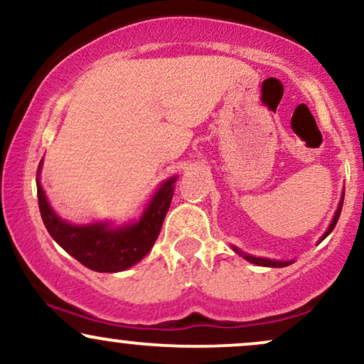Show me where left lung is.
I'll use <instances>...</instances> for the list:
<instances>
[{
    "mask_svg": "<svg viewBox=\"0 0 364 364\" xmlns=\"http://www.w3.org/2000/svg\"><path fill=\"white\" fill-rule=\"evenodd\" d=\"M342 203H344V195H342V198H341V203H339V207H337V212H336V215H333L332 223H330L328 229H327V231H325V235L321 236V240H325V237H327V236L330 235V232L333 231V228H336L337 220H339L341 210H342ZM321 240H320V241H321ZM232 248H235V252H236V253H240L241 257L245 258V260L252 262V263H255V265H260V267H286V265H289V263H292V262H277V260H269V258L253 257V255H246V253H243V252H241V250H237L236 246H232Z\"/></svg>",
    "mask_w": 364,
    "mask_h": 364,
    "instance_id": "1",
    "label": "left lung"
}]
</instances>
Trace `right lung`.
<instances>
[{"mask_svg": "<svg viewBox=\"0 0 364 364\" xmlns=\"http://www.w3.org/2000/svg\"><path fill=\"white\" fill-rule=\"evenodd\" d=\"M39 171L41 166L37 174ZM176 179L169 178L162 183L140 219L121 228H111L107 223L75 225L61 220L49 205L39 179L37 200L46 229L65 252L95 272H121L139 263L156 243L173 200Z\"/></svg>", "mask_w": 364, "mask_h": 364, "instance_id": "obj_1", "label": "right lung"}]
</instances>
